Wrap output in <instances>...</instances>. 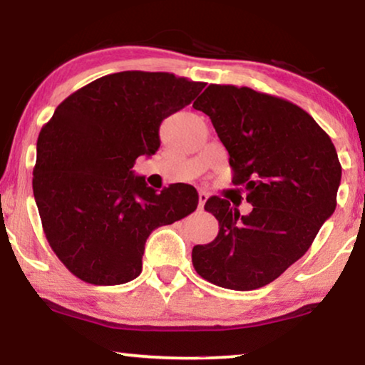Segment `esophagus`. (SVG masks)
Returning a JSON list of instances; mask_svg holds the SVG:
<instances>
[{"label":"esophagus","instance_id":"34e87169","mask_svg":"<svg viewBox=\"0 0 365 365\" xmlns=\"http://www.w3.org/2000/svg\"><path fill=\"white\" fill-rule=\"evenodd\" d=\"M207 197H209V196H207L206 192H199V204H197L199 211H202V209H204V204H206Z\"/></svg>","mask_w":365,"mask_h":365}]
</instances>
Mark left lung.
Here are the masks:
<instances>
[{
  "instance_id": "obj_1",
  "label": "left lung",
  "mask_w": 365,
  "mask_h": 365,
  "mask_svg": "<svg viewBox=\"0 0 365 365\" xmlns=\"http://www.w3.org/2000/svg\"><path fill=\"white\" fill-rule=\"evenodd\" d=\"M192 106L211 118L232 182L252 204L241 216L227 199H207L219 232L194 246L192 266L219 287L259 289L301 259L332 216L342 176L336 148L304 109L251 88L209 84Z\"/></svg>"
}]
</instances>
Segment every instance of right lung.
I'll return each mask as SVG.
<instances>
[{
  "label": "right lung",
  "instance_id": "right-lung-1",
  "mask_svg": "<svg viewBox=\"0 0 365 365\" xmlns=\"http://www.w3.org/2000/svg\"><path fill=\"white\" fill-rule=\"evenodd\" d=\"M206 86L171 73L108 74L68 96L36 144L33 192L49 246L69 272L118 286L143 271L156 227L196 211L189 184L163 191L133 171L159 149V126Z\"/></svg>",
  "mask_w": 365,
  "mask_h": 365
}]
</instances>
